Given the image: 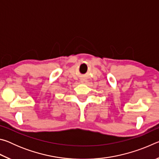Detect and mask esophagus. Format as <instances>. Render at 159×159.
Segmentation results:
<instances>
[{"mask_svg":"<svg viewBox=\"0 0 159 159\" xmlns=\"http://www.w3.org/2000/svg\"><path fill=\"white\" fill-rule=\"evenodd\" d=\"M82 83H83V80H82Z\"/></svg>","mask_w":159,"mask_h":159,"instance_id":"1","label":"esophagus"}]
</instances>
